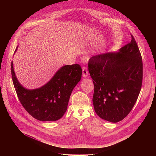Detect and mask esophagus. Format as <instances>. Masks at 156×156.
Listing matches in <instances>:
<instances>
[{"label":"esophagus","mask_w":156,"mask_h":156,"mask_svg":"<svg viewBox=\"0 0 156 156\" xmlns=\"http://www.w3.org/2000/svg\"><path fill=\"white\" fill-rule=\"evenodd\" d=\"M89 75L88 74V71L87 68V67H84L82 68V76L84 77H88Z\"/></svg>","instance_id":"obj_1"}]
</instances>
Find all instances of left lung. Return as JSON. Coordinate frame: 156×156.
<instances>
[{"mask_svg":"<svg viewBox=\"0 0 156 156\" xmlns=\"http://www.w3.org/2000/svg\"><path fill=\"white\" fill-rule=\"evenodd\" d=\"M118 53L92 56L88 70L94 85L92 102L101 118L117 122L132 111L139 95L143 78L140 52L133 36Z\"/></svg>","mask_w":156,"mask_h":156,"instance_id":"obj_1","label":"left lung"}]
</instances>
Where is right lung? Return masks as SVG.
<instances>
[{
  "instance_id": "add662e5",
  "label": "right lung",
  "mask_w": 156,
  "mask_h": 156,
  "mask_svg": "<svg viewBox=\"0 0 156 156\" xmlns=\"http://www.w3.org/2000/svg\"><path fill=\"white\" fill-rule=\"evenodd\" d=\"M82 73V68L78 64L65 66L44 86L29 90L18 82L11 62L12 82L20 103L32 116L42 121H56L63 116L71 94L81 79Z\"/></svg>"
}]
</instances>
